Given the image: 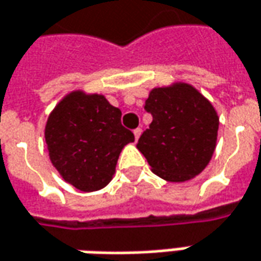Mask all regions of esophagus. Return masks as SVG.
<instances>
[{"mask_svg": "<svg viewBox=\"0 0 261 261\" xmlns=\"http://www.w3.org/2000/svg\"><path fill=\"white\" fill-rule=\"evenodd\" d=\"M140 136H141V128H136V130H134V138H136V140H138V138H140Z\"/></svg>", "mask_w": 261, "mask_h": 261, "instance_id": "esophagus-1", "label": "esophagus"}]
</instances>
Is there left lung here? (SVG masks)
<instances>
[{
    "mask_svg": "<svg viewBox=\"0 0 261 261\" xmlns=\"http://www.w3.org/2000/svg\"><path fill=\"white\" fill-rule=\"evenodd\" d=\"M150 128L137 148L154 174L171 182L189 181L212 160L219 136V116L213 104L189 83L155 87L145 100Z\"/></svg>",
    "mask_w": 261,
    "mask_h": 261,
    "instance_id": "left-lung-1",
    "label": "left lung"
}]
</instances>
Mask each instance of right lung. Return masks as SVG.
Segmentation results:
<instances>
[{
    "label": "right lung",
    "mask_w": 261,
    "mask_h": 261,
    "mask_svg": "<svg viewBox=\"0 0 261 261\" xmlns=\"http://www.w3.org/2000/svg\"><path fill=\"white\" fill-rule=\"evenodd\" d=\"M49 160L64 181L97 191L113 180L120 153L134 141L121 125L120 108L102 94L74 90L64 95L45 124Z\"/></svg>",
    "instance_id": "right-lung-1"
}]
</instances>
